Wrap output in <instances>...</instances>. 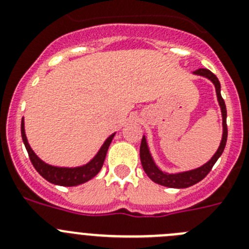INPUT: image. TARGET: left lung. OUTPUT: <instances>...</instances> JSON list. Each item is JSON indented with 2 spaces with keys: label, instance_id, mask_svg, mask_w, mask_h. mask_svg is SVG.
Returning a JSON list of instances; mask_svg holds the SVG:
<instances>
[{
  "label": "left lung",
  "instance_id": "left-lung-1",
  "mask_svg": "<svg viewBox=\"0 0 249 249\" xmlns=\"http://www.w3.org/2000/svg\"><path fill=\"white\" fill-rule=\"evenodd\" d=\"M195 75L199 76H204L206 79L211 80L213 84L215 85L216 89V95H217V101L221 107V113H222V140H221L220 147L216 150V153L213 156V158L210 159L207 163L204 165L196 168V169L188 170V172H181V173H175V174H169V173L163 172L159 169L156 161L153 160V157L149 152V147H148L147 140L145 136H143L142 143H141V149H140V156H141V163H142L143 169H144L145 174L150 178L154 182L159 184V185L168 186V188H175V189H185L189 186L195 185L196 182L201 181L213 169V166L217 161L222 154L223 149L226 147V142H227V124H226V118H227V111H226V105L223 101L222 96H221V85L218 79L216 77L215 74L210 71L207 69H199L194 71Z\"/></svg>",
  "mask_w": 249,
  "mask_h": 249
}]
</instances>
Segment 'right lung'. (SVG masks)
<instances>
[{"label": "right lung", "instance_id": "right-lung-1", "mask_svg": "<svg viewBox=\"0 0 249 249\" xmlns=\"http://www.w3.org/2000/svg\"><path fill=\"white\" fill-rule=\"evenodd\" d=\"M20 133H22V140H23L26 149L28 152L29 159H31L32 164L36 168V170L48 180L49 182L54 184V185L60 186H76L80 184L89 181L92 179L93 177H96L99 172L101 170L102 165H104L105 158H106L107 150H108L109 144L112 142L113 137L116 133H112L111 136L105 141L102 147L100 148L99 152L96 153V156L93 157L89 163L84 164L81 166H75V168H67V166H54L50 164L43 161L39 157L36 156L33 149L29 145L28 140H27L26 131H24V118H22V123H20Z\"/></svg>", "mask_w": 249, "mask_h": 249}]
</instances>
